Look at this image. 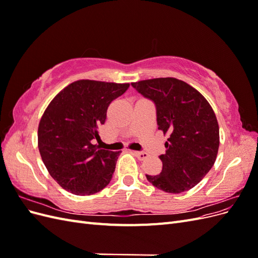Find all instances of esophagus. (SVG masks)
Here are the masks:
<instances>
[{
  "mask_svg": "<svg viewBox=\"0 0 258 258\" xmlns=\"http://www.w3.org/2000/svg\"><path fill=\"white\" fill-rule=\"evenodd\" d=\"M135 155L137 156V157L140 160H144V159H146L148 157V154L144 153V152H135Z\"/></svg>",
  "mask_w": 258,
  "mask_h": 258,
  "instance_id": "esophagus-1",
  "label": "esophagus"
}]
</instances>
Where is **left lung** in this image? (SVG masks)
<instances>
[{
  "mask_svg": "<svg viewBox=\"0 0 258 258\" xmlns=\"http://www.w3.org/2000/svg\"><path fill=\"white\" fill-rule=\"evenodd\" d=\"M154 101L158 129L169 135L166 154L160 155V174L147 181L171 194L189 190L213 167L220 146V128L212 106L201 93L174 77L131 83Z\"/></svg>",
  "mask_w": 258,
  "mask_h": 258,
  "instance_id": "left-lung-1",
  "label": "left lung"
}]
</instances>
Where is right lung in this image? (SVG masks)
I'll return each mask as SVG.
<instances>
[{
	"label": "right lung",
	"mask_w": 258,
	"mask_h": 258,
	"mask_svg": "<svg viewBox=\"0 0 258 258\" xmlns=\"http://www.w3.org/2000/svg\"><path fill=\"white\" fill-rule=\"evenodd\" d=\"M129 84L80 80L54 97L38 123L37 143L51 177L74 195L96 194L111 182L120 152L101 150L99 128Z\"/></svg>",
	"instance_id": "right-lung-1"
}]
</instances>
